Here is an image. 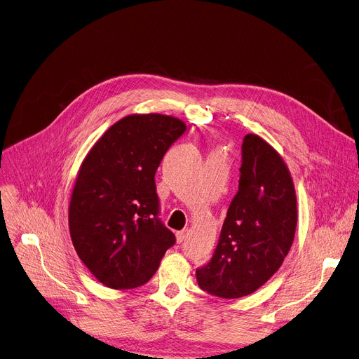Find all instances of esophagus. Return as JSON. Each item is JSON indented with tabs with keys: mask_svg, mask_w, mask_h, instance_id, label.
<instances>
[{
	"mask_svg": "<svg viewBox=\"0 0 359 359\" xmlns=\"http://www.w3.org/2000/svg\"><path fill=\"white\" fill-rule=\"evenodd\" d=\"M186 238H187V231H180V232L176 233L177 243H183L186 241Z\"/></svg>",
	"mask_w": 359,
	"mask_h": 359,
	"instance_id": "obj_1",
	"label": "esophagus"
}]
</instances>
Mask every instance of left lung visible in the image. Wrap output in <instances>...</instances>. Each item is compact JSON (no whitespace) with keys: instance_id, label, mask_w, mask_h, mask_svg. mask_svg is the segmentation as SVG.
<instances>
[{"instance_id":"obj_1","label":"left lung","mask_w":359,"mask_h":359,"mask_svg":"<svg viewBox=\"0 0 359 359\" xmlns=\"http://www.w3.org/2000/svg\"><path fill=\"white\" fill-rule=\"evenodd\" d=\"M239 172L216 249L196 269L199 286L223 299L246 297L272 278L292 246L298 220L295 187L272 146L245 136Z\"/></svg>"}]
</instances>
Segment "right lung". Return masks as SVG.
Returning <instances> with one entry per match:
<instances>
[{
	"label": "right lung",
	"instance_id": "obj_1",
	"mask_svg": "<svg viewBox=\"0 0 359 359\" xmlns=\"http://www.w3.org/2000/svg\"><path fill=\"white\" fill-rule=\"evenodd\" d=\"M184 132V123L170 116H127L83 161L70 202V235L83 264L107 287L144 285L176 243L158 217L154 175Z\"/></svg>",
	"mask_w": 359,
	"mask_h": 359
}]
</instances>
